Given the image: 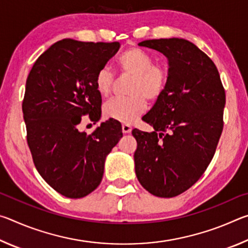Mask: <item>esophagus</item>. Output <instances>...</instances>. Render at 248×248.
Returning a JSON list of instances; mask_svg holds the SVG:
<instances>
[{"label": "esophagus", "mask_w": 248, "mask_h": 248, "mask_svg": "<svg viewBox=\"0 0 248 248\" xmlns=\"http://www.w3.org/2000/svg\"><path fill=\"white\" fill-rule=\"evenodd\" d=\"M131 130H132V128L130 127L129 124H123V132H124V134L130 133V132H131Z\"/></svg>", "instance_id": "34e87169"}]
</instances>
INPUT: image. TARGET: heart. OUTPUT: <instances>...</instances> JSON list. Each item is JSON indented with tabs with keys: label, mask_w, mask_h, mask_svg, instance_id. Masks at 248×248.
<instances>
[{
	"label": "heart",
	"mask_w": 248,
	"mask_h": 248,
	"mask_svg": "<svg viewBox=\"0 0 248 248\" xmlns=\"http://www.w3.org/2000/svg\"><path fill=\"white\" fill-rule=\"evenodd\" d=\"M120 74L131 77L129 97L114 98L104 106V115L123 124H132L146 110V99L156 100L164 94L170 81V72L163 63H153L150 53L137 47L125 49L117 58ZM115 75L107 66L99 69L95 77V87L103 97L111 94Z\"/></svg>",
	"instance_id": "obj_1"
}]
</instances>
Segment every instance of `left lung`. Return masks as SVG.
Listing matches in <instances>:
<instances>
[{
	"label": "left lung",
	"mask_w": 248,
	"mask_h": 248,
	"mask_svg": "<svg viewBox=\"0 0 248 248\" xmlns=\"http://www.w3.org/2000/svg\"><path fill=\"white\" fill-rule=\"evenodd\" d=\"M169 59L167 89L142 120L153 132L132 130L138 180L150 194L176 197L198 182L216 153L222 130L225 91L207 54L185 39L139 44Z\"/></svg>",
	"instance_id": "left-lung-1"
}]
</instances>
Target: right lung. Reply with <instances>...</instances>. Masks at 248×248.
Returning <instances> with one entry per match:
<instances>
[{
  "label": "right lung",
  "instance_id": "obj_1",
  "mask_svg": "<svg viewBox=\"0 0 248 248\" xmlns=\"http://www.w3.org/2000/svg\"><path fill=\"white\" fill-rule=\"evenodd\" d=\"M120 48L119 43L62 39L41 54L26 81L23 115L33 164L47 184L72 199L94 191L102 182L105 158L123 137L109 119L94 132L78 130L82 117L102 114L95 77Z\"/></svg>",
  "mask_w": 248,
  "mask_h": 248
}]
</instances>
